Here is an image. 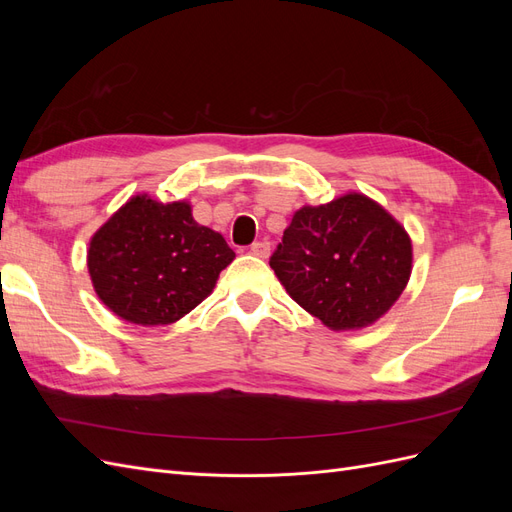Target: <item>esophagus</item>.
Listing matches in <instances>:
<instances>
[{
    "instance_id": "1",
    "label": "esophagus",
    "mask_w": 512,
    "mask_h": 512,
    "mask_svg": "<svg viewBox=\"0 0 512 512\" xmlns=\"http://www.w3.org/2000/svg\"><path fill=\"white\" fill-rule=\"evenodd\" d=\"M250 250H252V254H254V256H258V258H267V256L271 254V243H269L267 239L254 241Z\"/></svg>"
}]
</instances>
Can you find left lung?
I'll list each match as a JSON object with an SVG mask.
<instances>
[{
    "mask_svg": "<svg viewBox=\"0 0 512 512\" xmlns=\"http://www.w3.org/2000/svg\"><path fill=\"white\" fill-rule=\"evenodd\" d=\"M269 265L290 297L329 329H363L404 292L412 243L374 200L346 194L294 213Z\"/></svg>",
    "mask_w": 512,
    "mask_h": 512,
    "instance_id": "8db88e82",
    "label": "left lung"
}]
</instances>
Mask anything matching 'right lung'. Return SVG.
I'll return each mask as SVG.
<instances>
[{"label": "right lung", "mask_w": 512, "mask_h": 512, "mask_svg": "<svg viewBox=\"0 0 512 512\" xmlns=\"http://www.w3.org/2000/svg\"><path fill=\"white\" fill-rule=\"evenodd\" d=\"M232 258L224 237L200 226L188 203L162 205L141 194L96 232L87 267L111 312L160 327L192 312Z\"/></svg>", "instance_id": "add662e5"}]
</instances>
